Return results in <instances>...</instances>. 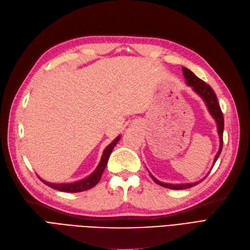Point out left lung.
Returning a JSON list of instances; mask_svg holds the SVG:
<instances>
[{
  "label": "left lung",
  "instance_id": "left-lung-1",
  "mask_svg": "<svg viewBox=\"0 0 250 250\" xmlns=\"http://www.w3.org/2000/svg\"><path fill=\"white\" fill-rule=\"evenodd\" d=\"M183 74L185 76V79H186V83L191 86L193 88V90L200 96L207 108L209 113H210V115L213 117V119L215 120L216 122V125H217V132H218V136H219V148H218V152L217 154L215 155L214 157V161H213V165L215 164L217 158L219 157V155H221L222 153V148H223V133H224V116H223V113H222V109H221V106H219L218 104V102H217V98H216V95L214 93V91L212 90V88L209 86L208 84H206L205 82H203L201 79H199L193 72L189 71L188 68L187 67H183ZM149 175L152 176L153 181L158 184L159 186L161 187H164V188H171V189H185V188H192L198 184H200L203 179H201V181L199 182H196V183H192V184H177V185H173V184H165V183H162L158 181L157 178H155L151 173H149Z\"/></svg>",
  "mask_w": 250,
  "mask_h": 250
}]
</instances>
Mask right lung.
I'll return each mask as SVG.
<instances>
[{"instance_id": "1", "label": "right lung", "mask_w": 250, "mask_h": 250, "mask_svg": "<svg viewBox=\"0 0 250 250\" xmlns=\"http://www.w3.org/2000/svg\"><path fill=\"white\" fill-rule=\"evenodd\" d=\"M120 141V135L115 139L113 143L109 144L103 153V157L101 159V162H99L98 166L96 167L95 170L89 175L86 178L81 179V181H78L75 183H71V184H52V183H48L45 182L44 179L40 178L41 181L47 185L48 187L52 188L54 189H58V191L62 192H67V193H79V192H83V191H87V189L93 188L94 186H96L98 184V182L101 181L102 174L104 173V168L107 164L109 155H111L113 148L115 147V146L118 144V142Z\"/></svg>"}]
</instances>
